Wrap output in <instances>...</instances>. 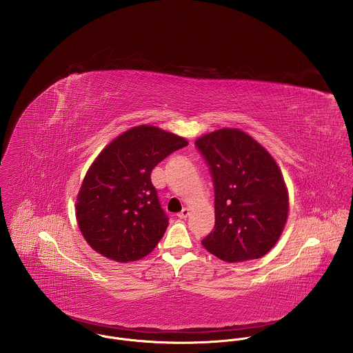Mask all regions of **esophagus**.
Here are the masks:
<instances>
[{
  "instance_id": "obj_1",
  "label": "esophagus",
  "mask_w": 353,
  "mask_h": 353,
  "mask_svg": "<svg viewBox=\"0 0 353 353\" xmlns=\"http://www.w3.org/2000/svg\"><path fill=\"white\" fill-rule=\"evenodd\" d=\"M189 214H190V209H189V208H185V209H182V212L178 213V217H179V219H186Z\"/></svg>"
}]
</instances>
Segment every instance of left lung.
Returning <instances> with one entry per match:
<instances>
[{
    "label": "left lung",
    "mask_w": 353,
    "mask_h": 353,
    "mask_svg": "<svg viewBox=\"0 0 353 353\" xmlns=\"http://www.w3.org/2000/svg\"><path fill=\"white\" fill-rule=\"evenodd\" d=\"M196 145L214 185V230L202 246L225 262L263 256L280 239L290 210L276 160L241 129L214 130Z\"/></svg>",
    "instance_id": "left-lung-1"
}]
</instances>
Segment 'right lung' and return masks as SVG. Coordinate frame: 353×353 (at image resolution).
<instances>
[{
    "mask_svg": "<svg viewBox=\"0 0 353 353\" xmlns=\"http://www.w3.org/2000/svg\"><path fill=\"white\" fill-rule=\"evenodd\" d=\"M188 144L174 133L140 125L119 134L98 154L76 199L79 228L95 252L126 263L157 246L168 219L152 185V170Z\"/></svg>",
    "mask_w": 353,
    "mask_h": 353,
    "instance_id": "add662e5",
    "label": "right lung"
}]
</instances>
